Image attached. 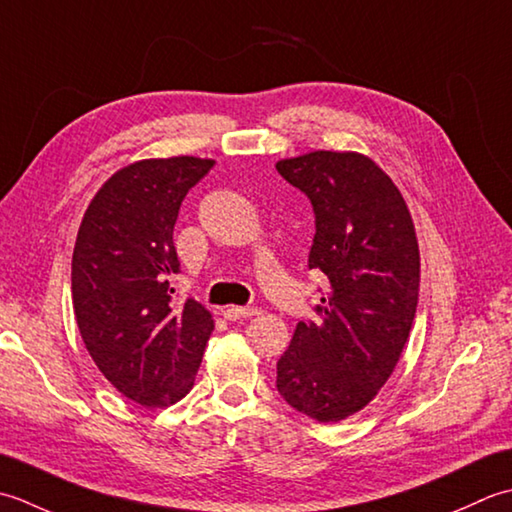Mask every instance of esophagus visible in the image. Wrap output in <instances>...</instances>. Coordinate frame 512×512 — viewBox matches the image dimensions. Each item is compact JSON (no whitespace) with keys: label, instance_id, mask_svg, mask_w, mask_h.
Wrapping results in <instances>:
<instances>
[{"label":"esophagus","instance_id":"34e87169","mask_svg":"<svg viewBox=\"0 0 512 512\" xmlns=\"http://www.w3.org/2000/svg\"><path fill=\"white\" fill-rule=\"evenodd\" d=\"M223 316L227 320H245V318L258 316V309H254V307H227L223 311Z\"/></svg>","mask_w":512,"mask_h":512}]
</instances>
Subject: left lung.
Listing matches in <instances>:
<instances>
[{
	"label": "left lung",
	"instance_id": "1",
	"mask_svg": "<svg viewBox=\"0 0 512 512\" xmlns=\"http://www.w3.org/2000/svg\"><path fill=\"white\" fill-rule=\"evenodd\" d=\"M276 170L309 196V269L329 280L318 322H298L278 360L287 404L333 424L362 411L391 378L415 318L420 247L404 196L360 152L314 150Z\"/></svg>",
	"mask_w": 512,
	"mask_h": 512
}]
</instances>
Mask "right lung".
Masks as SVG:
<instances>
[{"label":"right lung","mask_w":512,"mask_h":512,"mask_svg":"<svg viewBox=\"0 0 512 512\" xmlns=\"http://www.w3.org/2000/svg\"><path fill=\"white\" fill-rule=\"evenodd\" d=\"M214 159H141L99 187L72 252V307L97 369L125 398L165 409L194 387L214 318L172 300L174 223Z\"/></svg>","instance_id":"right-lung-1"}]
</instances>
